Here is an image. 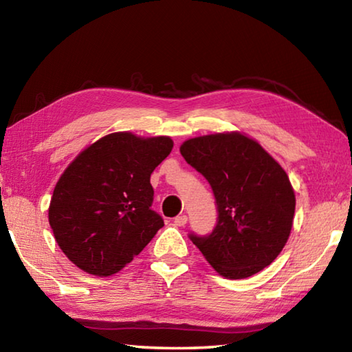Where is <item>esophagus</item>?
I'll return each instance as SVG.
<instances>
[{
	"mask_svg": "<svg viewBox=\"0 0 352 352\" xmlns=\"http://www.w3.org/2000/svg\"><path fill=\"white\" fill-rule=\"evenodd\" d=\"M186 223H188V217L186 215H178V217H175V219H174V225L175 226H184V225H186Z\"/></svg>",
	"mask_w": 352,
	"mask_h": 352,
	"instance_id": "esophagus-1",
	"label": "esophagus"
}]
</instances>
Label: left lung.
I'll return each instance as SVG.
<instances>
[{"mask_svg": "<svg viewBox=\"0 0 352 352\" xmlns=\"http://www.w3.org/2000/svg\"><path fill=\"white\" fill-rule=\"evenodd\" d=\"M184 160L209 182L219 219L208 237L190 235L221 277H251L270 266L289 239L296 194L285 169L241 132L189 138Z\"/></svg>", "mask_w": 352, "mask_h": 352, "instance_id": "left-lung-1", "label": "left lung"}]
</instances>
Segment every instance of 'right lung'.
<instances>
[{
  "instance_id": "1",
  "label": "right lung",
  "mask_w": 352,
  "mask_h": 352,
  "mask_svg": "<svg viewBox=\"0 0 352 352\" xmlns=\"http://www.w3.org/2000/svg\"><path fill=\"white\" fill-rule=\"evenodd\" d=\"M172 148L169 137L113 132L67 166L50 198L49 225L74 265L92 276H112L154 239L164 223L151 209V174Z\"/></svg>"
}]
</instances>
